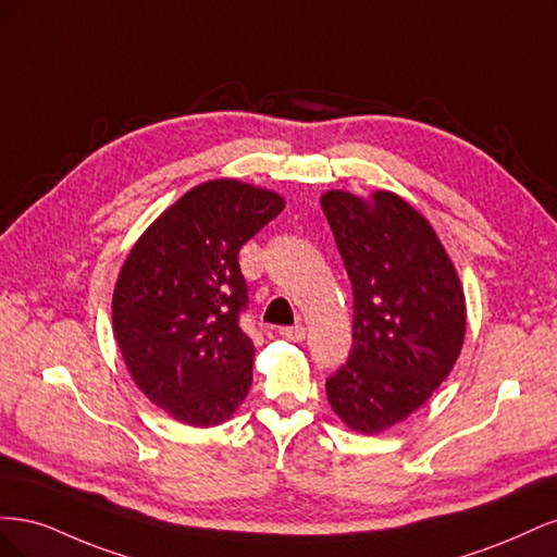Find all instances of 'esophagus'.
<instances>
[{
  "instance_id": "esophagus-1",
  "label": "esophagus",
  "mask_w": 557,
  "mask_h": 557,
  "mask_svg": "<svg viewBox=\"0 0 557 557\" xmlns=\"http://www.w3.org/2000/svg\"><path fill=\"white\" fill-rule=\"evenodd\" d=\"M305 334H307V327L301 323L290 325V327H281V336H285V339H290V342H301L305 339Z\"/></svg>"
}]
</instances>
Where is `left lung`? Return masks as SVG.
<instances>
[{"instance_id":"obj_1","label":"left lung","mask_w":557,"mask_h":557,"mask_svg":"<svg viewBox=\"0 0 557 557\" xmlns=\"http://www.w3.org/2000/svg\"><path fill=\"white\" fill-rule=\"evenodd\" d=\"M352 285V348L325 381L344 423L376 434L425 404L460 356L465 293L442 242L393 193L320 197Z\"/></svg>"}]
</instances>
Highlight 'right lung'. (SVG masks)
Listing matches in <instances>:
<instances>
[{
  "mask_svg": "<svg viewBox=\"0 0 557 557\" xmlns=\"http://www.w3.org/2000/svg\"><path fill=\"white\" fill-rule=\"evenodd\" d=\"M281 211L272 190L209 181L129 250L113 293L115 342L134 383L178 423H223L248 395L256 348L242 327L239 250Z\"/></svg>",
  "mask_w": 557,
  "mask_h": 557,
  "instance_id": "1",
  "label": "right lung"
}]
</instances>
